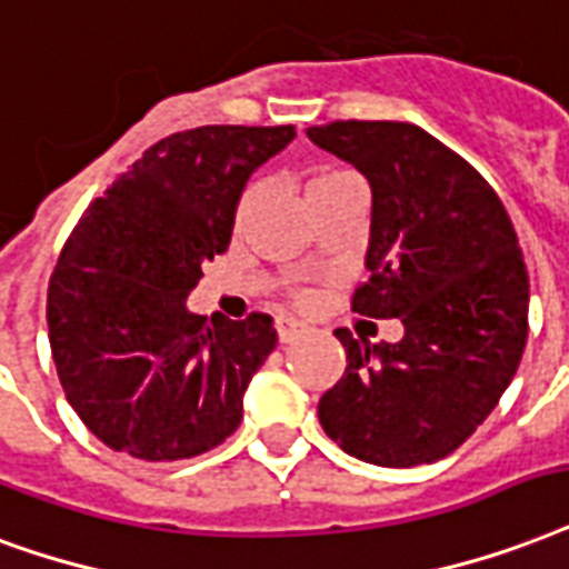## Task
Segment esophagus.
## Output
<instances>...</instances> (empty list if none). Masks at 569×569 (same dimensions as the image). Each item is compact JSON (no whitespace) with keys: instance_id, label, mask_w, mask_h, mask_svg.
<instances>
[{"instance_id":"esophagus-1","label":"esophagus","mask_w":569,"mask_h":569,"mask_svg":"<svg viewBox=\"0 0 569 569\" xmlns=\"http://www.w3.org/2000/svg\"><path fill=\"white\" fill-rule=\"evenodd\" d=\"M303 333H307V328L298 322H292V319H280V322H277V340L283 342V346H289V342H295V340H301Z\"/></svg>"}]
</instances>
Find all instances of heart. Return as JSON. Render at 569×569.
<instances>
[{"label":"heart","mask_w":569,"mask_h":569,"mask_svg":"<svg viewBox=\"0 0 569 569\" xmlns=\"http://www.w3.org/2000/svg\"><path fill=\"white\" fill-rule=\"evenodd\" d=\"M346 181H355V179L349 176V172H342V169L310 167L307 169V176H303V197H307V202H310V199L322 197V193H328V190L340 188V184H346ZM253 202H256V188H247L244 193L238 197L236 217H232L236 229H241V223H244L247 214H250Z\"/></svg>","instance_id":"1"}]
</instances>
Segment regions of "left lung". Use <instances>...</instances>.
I'll return each mask as SVG.
<instances>
[{
  "label": "left lung",
  "mask_w": 569,
  "mask_h": 569,
  "mask_svg": "<svg viewBox=\"0 0 569 569\" xmlns=\"http://www.w3.org/2000/svg\"><path fill=\"white\" fill-rule=\"evenodd\" d=\"M372 190L370 280L352 310L400 319V342L337 328L346 372L319 400L328 439L385 468L462 445L513 381L528 340V271L501 199L457 151L409 121L307 128Z\"/></svg>",
  "instance_id": "1"
}]
</instances>
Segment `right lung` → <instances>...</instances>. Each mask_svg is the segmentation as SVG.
<instances>
[{
    "label": "right lung",
    "instance_id": "1",
    "mask_svg": "<svg viewBox=\"0 0 569 569\" xmlns=\"http://www.w3.org/2000/svg\"><path fill=\"white\" fill-rule=\"evenodd\" d=\"M292 140V124L172 133L64 241L47 289L50 349L71 409L107 448L172 462L238 429L247 385L274 352V322H206L188 295L229 247L247 179Z\"/></svg>",
    "mask_w": 569,
    "mask_h": 569
}]
</instances>
